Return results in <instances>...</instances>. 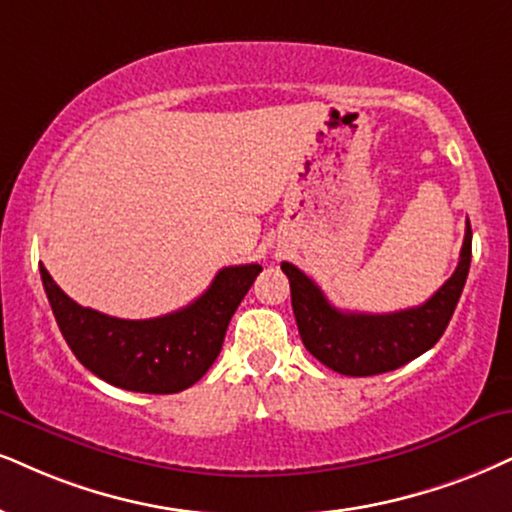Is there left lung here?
Returning <instances> with one entry per match:
<instances>
[{
  "mask_svg": "<svg viewBox=\"0 0 512 512\" xmlns=\"http://www.w3.org/2000/svg\"><path fill=\"white\" fill-rule=\"evenodd\" d=\"M472 258L470 220L456 273L422 306L396 313H346L334 308L311 277L292 263H282L289 277L292 308L304 346L320 363L349 377L380 375L401 368L430 351L449 325L468 280Z\"/></svg>",
  "mask_w": 512,
  "mask_h": 512,
  "instance_id": "obj_1",
  "label": "left lung"
}]
</instances>
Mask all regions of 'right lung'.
Instances as JSON below:
<instances>
[{
	"instance_id": "add662e5",
	"label": "right lung",
	"mask_w": 512,
	"mask_h": 512,
	"mask_svg": "<svg viewBox=\"0 0 512 512\" xmlns=\"http://www.w3.org/2000/svg\"><path fill=\"white\" fill-rule=\"evenodd\" d=\"M261 270L258 263L223 268L180 311L123 320L75 304L40 263L49 306L75 358L113 387L142 394H178L206 375L223 349L230 318Z\"/></svg>"
}]
</instances>
